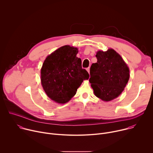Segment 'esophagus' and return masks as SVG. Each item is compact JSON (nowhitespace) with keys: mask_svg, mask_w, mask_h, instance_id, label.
Wrapping results in <instances>:
<instances>
[{"mask_svg":"<svg viewBox=\"0 0 153 153\" xmlns=\"http://www.w3.org/2000/svg\"><path fill=\"white\" fill-rule=\"evenodd\" d=\"M90 67H88V68H86V71L88 72V73L90 74Z\"/></svg>","mask_w":153,"mask_h":153,"instance_id":"1","label":"esophagus"}]
</instances>
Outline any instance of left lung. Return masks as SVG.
Masks as SVG:
<instances>
[{
	"mask_svg": "<svg viewBox=\"0 0 153 153\" xmlns=\"http://www.w3.org/2000/svg\"><path fill=\"white\" fill-rule=\"evenodd\" d=\"M97 61L90 68V82L95 96L105 102L117 98L123 91L129 79L126 63L113 49L98 51Z\"/></svg>",
	"mask_w": 153,
	"mask_h": 153,
	"instance_id": "left-lung-1",
	"label": "left lung"
}]
</instances>
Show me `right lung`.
<instances>
[{"mask_svg": "<svg viewBox=\"0 0 153 153\" xmlns=\"http://www.w3.org/2000/svg\"><path fill=\"white\" fill-rule=\"evenodd\" d=\"M78 48L65 45L48 55L40 70L43 90L58 103L68 102L76 93L89 74L82 68V61L76 55Z\"/></svg>", "mask_w": 153, "mask_h": 153, "instance_id": "add662e5", "label": "right lung"}]
</instances>
